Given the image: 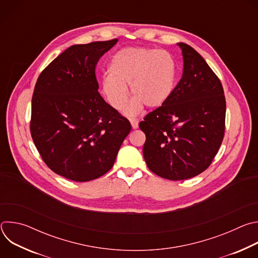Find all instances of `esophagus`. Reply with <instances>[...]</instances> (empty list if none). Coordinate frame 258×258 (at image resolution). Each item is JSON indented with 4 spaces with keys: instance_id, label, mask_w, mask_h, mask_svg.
Segmentation results:
<instances>
[{
    "instance_id": "34e87169",
    "label": "esophagus",
    "mask_w": 258,
    "mask_h": 258,
    "mask_svg": "<svg viewBox=\"0 0 258 258\" xmlns=\"http://www.w3.org/2000/svg\"><path fill=\"white\" fill-rule=\"evenodd\" d=\"M131 124L133 128H138L139 126V120L138 119H131Z\"/></svg>"
}]
</instances>
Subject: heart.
I'll return each instance as SVG.
<instances>
[{
    "instance_id": "heart-1",
    "label": "heart",
    "mask_w": 258,
    "mask_h": 258,
    "mask_svg": "<svg viewBox=\"0 0 258 258\" xmlns=\"http://www.w3.org/2000/svg\"><path fill=\"white\" fill-rule=\"evenodd\" d=\"M109 75L101 80V92L115 110L127 102V90L134 98L126 109L128 115L138 114L144 106L158 108L171 96L176 76L175 63L164 50L125 48L115 53L108 66Z\"/></svg>"
}]
</instances>
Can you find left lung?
I'll return each mask as SVG.
<instances>
[{"label": "left lung", "mask_w": 258, "mask_h": 258, "mask_svg": "<svg viewBox=\"0 0 258 258\" xmlns=\"http://www.w3.org/2000/svg\"><path fill=\"white\" fill-rule=\"evenodd\" d=\"M181 49L182 77L169 99L139 127L146 135L143 155L155 174L191 178L212 162L225 136L226 98L219 79L191 46Z\"/></svg>", "instance_id": "obj_1"}]
</instances>
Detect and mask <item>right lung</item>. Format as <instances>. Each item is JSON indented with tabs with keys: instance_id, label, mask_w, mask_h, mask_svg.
<instances>
[{
	"instance_id": "obj_1",
	"label": "right lung",
	"mask_w": 258,
	"mask_h": 258,
	"mask_svg": "<svg viewBox=\"0 0 258 258\" xmlns=\"http://www.w3.org/2000/svg\"><path fill=\"white\" fill-rule=\"evenodd\" d=\"M117 39L69 47L36 81L30 134L55 173L89 181L111 169L130 121L98 92L96 65Z\"/></svg>"
}]
</instances>
